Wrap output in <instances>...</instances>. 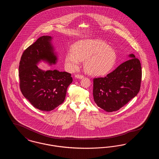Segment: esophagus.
<instances>
[{
	"label": "esophagus",
	"instance_id": "1",
	"mask_svg": "<svg viewBox=\"0 0 159 159\" xmlns=\"http://www.w3.org/2000/svg\"><path fill=\"white\" fill-rule=\"evenodd\" d=\"M75 77L77 78V79H82L84 77V76L83 75H76Z\"/></svg>",
	"mask_w": 159,
	"mask_h": 159
}]
</instances>
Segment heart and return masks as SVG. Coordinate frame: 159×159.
I'll return each mask as SVG.
<instances>
[{
	"label": "heart",
	"instance_id": "heart-1",
	"mask_svg": "<svg viewBox=\"0 0 159 159\" xmlns=\"http://www.w3.org/2000/svg\"><path fill=\"white\" fill-rule=\"evenodd\" d=\"M66 57V64L73 70L84 60L85 70L93 75H105L113 67L117 55L113 48L98 39H85L76 42Z\"/></svg>",
	"mask_w": 159,
	"mask_h": 159
}]
</instances>
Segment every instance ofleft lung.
<instances>
[{"label": "left lung", "mask_w": 159, "mask_h": 159, "mask_svg": "<svg viewBox=\"0 0 159 159\" xmlns=\"http://www.w3.org/2000/svg\"><path fill=\"white\" fill-rule=\"evenodd\" d=\"M130 58L104 77L93 79V95L97 105L107 112L119 110L137 95L142 78L139 60Z\"/></svg>", "instance_id": "8db88e82"}]
</instances>
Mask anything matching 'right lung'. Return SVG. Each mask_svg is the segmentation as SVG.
<instances>
[{"instance_id":"right-lung-1","label":"right lung","mask_w":159,"mask_h":159,"mask_svg":"<svg viewBox=\"0 0 159 159\" xmlns=\"http://www.w3.org/2000/svg\"><path fill=\"white\" fill-rule=\"evenodd\" d=\"M52 38L43 36L23 52L19 66L20 87L24 97L31 105L43 111H50L61 105L66 98L71 74L57 70L44 71L38 63L45 61L55 64L57 55L51 43Z\"/></svg>"}]
</instances>
